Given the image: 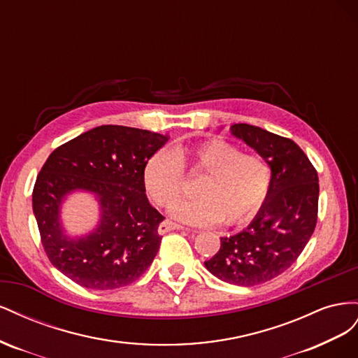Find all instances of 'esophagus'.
<instances>
[{
	"mask_svg": "<svg viewBox=\"0 0 358 358\" xmlns=\"http://www.w3.org/2000/svg\"><path fill=\"white\" fill-rule=\"evenodd\" d=\"M171 230H187V229H185V227H182V225H179V224L171 222V221L161 222L159 227H158V233H159V234H166V233H169V231H171Z\"/></svg>",
	"mask_w": 358,
	"mask_h": 358,
	"instance_id": "obj_1",
	"label": "esophagus"
}]
</instances>
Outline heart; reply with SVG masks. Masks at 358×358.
I'll return each instance as SVG.
<instances>
[{
	"instance_id": "obj_1",
	"label": "heart",
	"mask_w": 358,
	"mask_h": 358,
	"mask_svg": "<svg viewBox=\"0 0 358 358\" xmlns=\"http://www.w3.org/2000/svg\"><path fill=\"white\" fill-rule=\"evenodd\" d=\"M203 175L197 199L176 203L173 218L189 225L208 227L224 220L237 225L252 220L264 204L272 170L258 155L242 150L222 138H209L191 148L159 149L149 158L143 179L146 191L159 206L175 203L185 185L183 167Z\"/></svg>"
}]
</instances>
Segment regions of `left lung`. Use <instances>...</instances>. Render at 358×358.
Masks as SVG:
<instances>
[{"mask_svg": "<svg viewBox=\"0 0 358 358\" xmlns=\"http://www.w3.org/2000/svg\"><path fill=\"white\" fill-rule=\"evenodd\" d=\"M230 131L267 161L272 183L251 224L221 237L220 251L204 266L224 282L254 287L284 273L309 242L317 225L318 175L289 138L248 124H234Z\"/></svg>", "mask_w": 358, "mask_h": 358, "instance_id": "left-lung-1", "label": "left lung"}]
</instances>
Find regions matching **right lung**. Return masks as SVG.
I'll list each match as a JSON object with an SVG mask.
<instances>
[{
  "label": "right lung",
  "mask_w": 358,
  "mask_h": 358,
  "mask_svg": "<svg viewBox=\"0 0 358 358\" xmlns=\"http://www.w3.org/2000/svg\"><path fill=\"white\" fill-rule=\"evenodd\" d=\"M169 136L122 125L95 127L57 148L41 167L32 210L41 245L61 273L90 289L133 284L159 249L164 220L146 197V162ZM92 193L101 218L88 235L65 233L60 208L70 193Z\"/></svg>",
  "instance_id": "right-lung-1"
}]
</instances>
